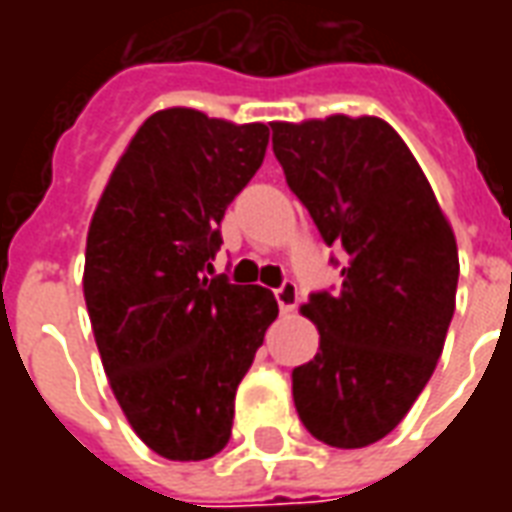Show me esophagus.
<instances>
[{"label": "esophagus", "instance_id": "34e87169", "mask_svg": "<svg viewBox=\"0 0 512 512\" xmlns=\"http://www.w3.org/2000/svg\"><path fill=\"white\" fill-rule=\"evenodd\" d=\"M274 296H277V304L282 312H293V307L299 304V288H296L293 279H285V282L274 290Z\"/></svg>", "mask_w": 512, "mask_h": 512}]
</instances>
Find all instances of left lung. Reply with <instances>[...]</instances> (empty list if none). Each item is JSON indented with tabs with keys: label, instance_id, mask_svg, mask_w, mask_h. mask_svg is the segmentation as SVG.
Returning <instances> with one entry per match:
<instances>
[{
	"label": "left lung",
	"instance_id": "left-lung-1",
	"mask_svg": "<svg viewBox=\"0 0 512 512\" xmlns=\"http://www.w3.org/2000/svg\"><path fill=\"white\" fill-rule=\"evenodd\" d=\"M271 131L290 191L323 241L345 249L340 290L301 304L321 348L293 370V403L323 444L367 447L397 428L436 370L455 312V235L417 158L381 117Z\"/></svg>",
	"mask_w": 512,
	"mask_h": 512
}]
</instances>
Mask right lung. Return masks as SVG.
<instances>
[{"label": "right lung", "mask_w": 512, "mask_h": 512, "mask_svg": "<svg viewBox=\"0 0 512 512\" xmlns=\"http://www.w3.org/2000/svg\"><path fill=\"white\" fill-rule=\"evenodd\" d=\"M266 147V123L161 109L128 142L90 222L82 285L95 345L134 433L169 461L224 450L235 389L279 315L271 290L202 274Z\"/></svg>", "instance_id": "right-lung-1"}]
</instances>
